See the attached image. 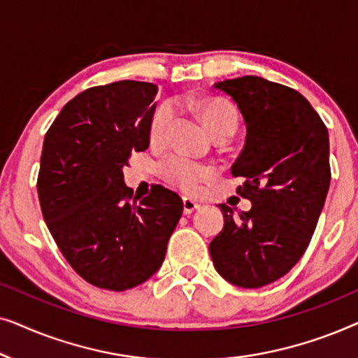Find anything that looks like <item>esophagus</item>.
Segmentation results:
<instances>
[{
  "label": "esophagus",
  "instance_id": "1",
  "mask_svg": "<svg viewBox=\"0 0 358 358\" xmlns=\"http://www.w3.org/2000/svg\"><path fill=\"white\" fill-rule=\"evenodd\" d=\"M182 205H184V213L185 215H190L192 212H195V210H197L200 205L195 202V200H192V199H187V197H184L182 199Z\"/></svg>",
  "mask_w": 358,
  "mask_h": 358
}]
</instances>
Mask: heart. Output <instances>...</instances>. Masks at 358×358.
Instances as JSON below:
<instances>
[{
    "label": "heart",
    "mask_w": 358,
    "mask_h": 358,
    "mask_svg": "<svg viewBox=\"0 0 358 358\" xmlns=\"http://www.w3.org/2000/svg\"><path fill=\"white\" fill-rule=\"evenodd\" d=\"M199 110L205 127L210 131L227 125H231L236 129L238 114L228 102L217 99V97H210V99L200 102ZM171 119H173V109H171V106L161 104L156 109L150 124V140L153 143H159V141L164 140ZM161 173H163L164 179L169 184L182 189L184 192H195L205 179L212 178L213 168L189 159L184 155H171L161 163Z\"/></svg>",
    "instance_id": "1"
}]
</instances>
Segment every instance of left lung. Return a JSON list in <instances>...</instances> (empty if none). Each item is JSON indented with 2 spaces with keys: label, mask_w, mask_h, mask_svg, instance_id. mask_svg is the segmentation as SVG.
Listing matches in <instances>:
<instances>
[{
  "label": "left lung",
  "mask_w": 358,
  "mask_h": 358,
  "mask_svg": "<svg viewBox=\"0 0 358 358\" xmlns=\"http://www.w3.org/2000/svg\"><path fill=\"white\" fill-rule=\"evenodd\" d=\"M236 102L246 141L231 166L244 182L236 192L252 202L234 215L222 203L223 229L210 243L224 280L261 288L285 275L305 254L331 182L329 135L317 112L292 87L243 76L215 83Z\"/></svg>",
  "instance_id": "left-lung-1"
}]
</instances>
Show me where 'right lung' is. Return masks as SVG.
<instances>
[{
  "mask_svg": "<svg viewBox=\"0 0 358 358\" xmlns=\"http://www.w3.org/2000/svg\"><path fill=\"white\" fill-rule=\"evenodd\" d=\"M156 92L153 83L130 80L90 87L63 107L43 140V220L78 275L104 290H129L158 271L184 210L163 185L140 199L124 182L130 155L150 145Z\"/></svg>",
  "mask_w": 358,
  "mask_h": 358,
  "instance_id": "add662e5",
  "label": "right lung"
}]
</instances>
